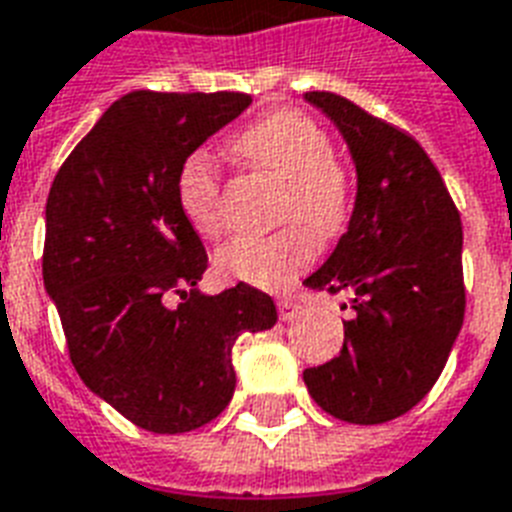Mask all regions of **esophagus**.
Here are the masks:
<instances>
[{"label":"esophagus","mask_w":512,"mask_h":512,"mask_svg":"<svg viewBox=\"0 0 512 512\" xmlns=\"http://www.w3.org/2000/svg\"><path fill=\"white\" fill-rule=\"evenodd\" d=\"M277 310H280V320H293L301 315V304L296 296H280L277 299Z\"/></svg>","instance_id":"obj_1"}]
</instances>
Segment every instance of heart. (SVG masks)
<instances>
[{"label": "heart", "instance_id": "b5f03b06", "mask_svg": "<svg viewBox=\"0 0 512 512\" xmlns=\"http://www.w3.org/2000/svg\"><path fill=\"white\" fill-rule=\"evenodd\" d=\"M240 157L288 186L283 219L299 221L267 237H232L213 256L219 275L256 288H283L315 256V237L334 240L350 219L347 173L334 162V144L307 114L280 109L235 138ZM178 205L202 237H219L221 184L208 154H192L178 176Z\"/></svg>", "mask_w": 512, "mask_h": 512}]
</instances>
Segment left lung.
I'll use <instances>...</instances> for the list:
<instances>
[{"label":"left lung","instance_id":"8db88e82","mask_svg":"<svg viewBox=\"0 0 512 512\" xmlns=\"http://www.w3.org/2000/svg\"><path fill=\"white\" fill-rule=\"evenodd\" d=\"M342 133L358 176L347 232L304 285L347 291L334 360L304 371L323 411L352 425L406 414L441 376L465 320L462 221L427 152L336 93H304Z\"/></svg>","mask_w":512,"mask_h":512}]
</instances>
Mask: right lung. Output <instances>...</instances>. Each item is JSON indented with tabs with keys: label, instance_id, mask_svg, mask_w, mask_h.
<instances>
[{
	"label": "right lung",
	"instance_id": "obj_1",
	"mask_svg": "<svg viewBox=\"0 0 512 512\" xmlns=\"http://www.w3.org/2000/svg\"><path fill=\"white\" fill-rule=\"evenodd\" d=\"M248 106L245 93L122 95L50 186L42 277L71 363L149 433L219 417L235 392L237 336L277 323L275 301L253 285L197 288L208 253L178 205L189 154ZM170 292L182 296L176 308Z\"/></svg>",
	"mask_w": 512,
	"mask_h": 512
}]
</instances>
